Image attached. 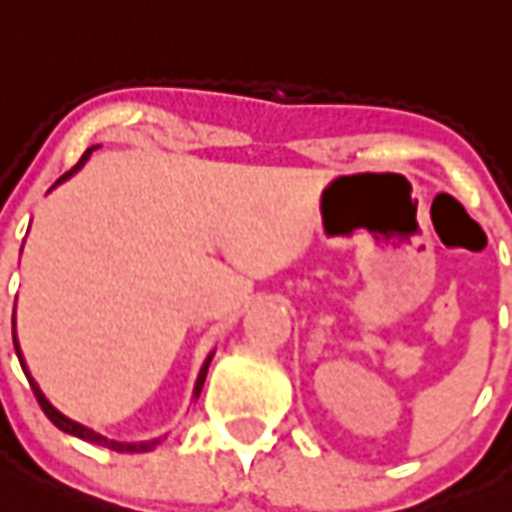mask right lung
<instances>
[{
	"label": "right lung",
	"instance_id": "1",
	"mask_svg": "<svg viewBox=\"0 0 512 512\" xmlns=\"http://www.w3.org/2000/svg\"><path fill=\"white\" fill-rule=\"evenodd\" d=\"M90 152H93V149H87V152L82 154V157H79L77 165H74V168H71V170H66V173H63V176L58 178V184H61L63 178H69L71 173H74V170L82 168V165H85L87 157H90ZM13 342H15V352H18V360H21V366H23L21 350H18V339H13ZM211 358H213V355H211ZM211 358L205 360V366H202L200 376H197V387H194V398H197V395H200L202 384H205V374H208V366H211ZM23 371H26V376H29V368L23 366ZM29 384H31V390H34V395H37L39 406H42V411H45V414H47V419H50V422H53V425L58 427V430H63V433L77 435V438H82V441L98 443V446H106V449L120 451V454H125V451H130V454H133V451H136V454H138V451L152 449V446H157V443H160V441H152V443H120V441H112V438H104V435H98V433H93V430H87L85 425H79V422H74V419L63 417L61 411H58V408H55L53 403H50V400L45 398V395H42V390H39L37 382H34V379H31V376H29Z\"/></svg>",
	"mask_w": 512,
	"mask_h": 512
}]
</instances>
